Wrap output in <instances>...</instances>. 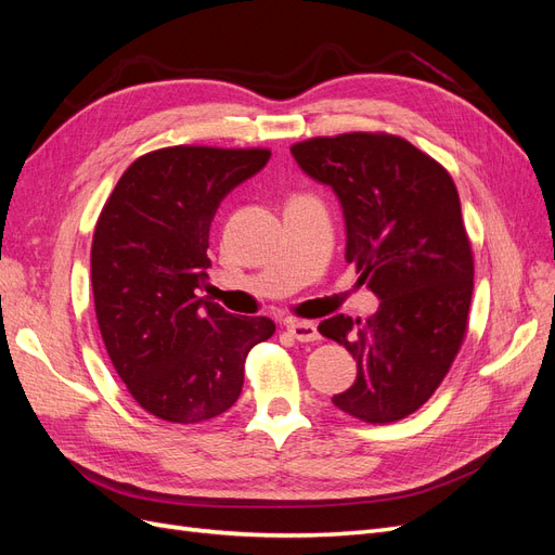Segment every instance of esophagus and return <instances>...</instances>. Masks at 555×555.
Segmentation results:
<instances>
[{
  "label": "esophagus",
  "mask_w": 555,
  "mask_h": 555,
  "mask_svg": "<svg viewBox=\"0 0 555 555\" xmlns=\"http://www.w3.org/2000/svg\"><path fill=\"white\" fill-rule=\"evenodd\" d=\"M287 331L294 335L298 343H314L319 340V331L312 322H298V319H289Z\"/></svg>",
  "instance_id": "esophagus-1"
}]
</instances>
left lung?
I'll return each mask as SVG.
<instances>
[{
    "instance_id": "obj_1",
    "label": "left lung",
    "mask_w": 555,
    "mask_h": 555,
    "mask_svg": "<svg viewBox=\"0 0 555 555\" xmlns=\"http://www.w3.org/2000/svg\"><path fill=\"white\" fill-rule=\"evenodd\" d=\"M292 155L340 198L345 259L379 298L365 322L335 314L319 324L357 359L354 384L333 405L367 424L398 422L435 393L467 331L475 261L456 184L393 133L317 137Z\"/></svg>"
}]
</instances>
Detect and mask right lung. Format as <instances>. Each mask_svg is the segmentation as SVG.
<instances>
[{
	"instance_id": "add662e5",
	"label": "right lung",
	"mask_w": 555,
	"mask_h": 555,
	"mask_svg": "<svg viewBox=\"0 0 555 555\" xmlns=\"http://www.w3.org/2000/svg\"><path fill=\"white\" fill-rule=\"evenodd\" d=\"M271 159L263 147L173 145L117 180L92 238V292L113 367L139 405L171 424L220 416L243 391L268 317H236L198 289L222 198Z\"/></svg>"
}]
</instances>
